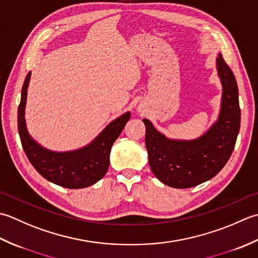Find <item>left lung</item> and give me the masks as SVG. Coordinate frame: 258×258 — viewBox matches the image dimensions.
Returning <instances> with one entry per match:
<instances>
[{
	"label": "left lung",
	"mask_w": 258,
	"mask_h": 258,
	"mask_svg": "<svg viewBox=\"0 0 258 258\" xmlns=\"http://www.w3.org/2000/svg\"><path fill=\"white\" fill-rule=\"evenodd\" d=\"M217 70L223 85L222 109L218 121L201 138L167 139L144 119L150 168L167 186L190 188L212 179L232 156L240 127L238 88L222 54L217 57Z\"/></svg>",
	"instance_id": "8db88e82"
}]
</instances>
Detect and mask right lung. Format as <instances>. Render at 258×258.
Masks as SVG:
<instances>
[{"label": "right lung", "mask_w": 258, "mask_h": 258, "mask_svg": "<svg viewBox=\"0 0 258 258\" xmlns=\"http://www.w3.org/2000/svg\"><path fill=\"white\" fill-rule=\"evenodd\" d=\"M31 72L25 78L18 110V128L21 144L32 166L46 180L66 188L78 189L96 183L106 175L109 156L113 143L129 121L130 112H125L108 124L92 143L70 152H53L42 148L31 138L26 130L24 109Z\"/></svg>", "instance_id": "obj_1"}]
</instances>
